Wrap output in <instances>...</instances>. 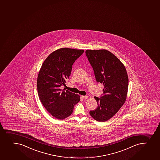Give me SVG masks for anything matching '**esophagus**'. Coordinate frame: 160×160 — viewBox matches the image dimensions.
I'll return each mask as SVG.
<instances>
[{"mask_svg":"<svg viewBox=\"0 0 160 160\" xmlns=\"http://www.w3.org/2000/svg\"><path fill=\"white\" fill-rule=\"evenodd\" d=\"M81 98H82L83 100H86V99H87L88 97V96H81Z\"/></svg>","mask_w":160,"mask_h":160,"instance_id":"esophagus-1","label":"esophagus"}]
</instances>
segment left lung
<instances>
[{"label": "left lung", "instance_id": "8db88e82", "mask_svg": "<svg viewBox=\"0 0 160 160\" xmlns=\"http://www.w3.org/2000/svg\"><path fill=\"white\" fill-rule=\"evenodd\" d=\"M89 62L92 67L97 82L103 84V93L94 97L98 107L90 114L96 121L105 122L113 117L127 99L128 78L124 64L107 50H87Z\"/></svg>", "mask_w": 160, "mask_h": 160}]
</instances>
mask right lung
I'll return each mask as SVG.
<instances>
[{"label":"right lung","instance_id":"obj_1","mask_svg":"<svg viewBox=\"0 0 160 160\" xmlns=\"http://www.w3.org/2000/svg\"><path fill=\"white\" fill-rule=\"evenodd\" d=\"M84 52L83 50L60 48L46 59L37 78L40 100L53 117L63 120L71 115L80 97L61 89L71 74L73 63Z\"/></svg>","mask_w":160,"mask_h":160}]
</instances>
